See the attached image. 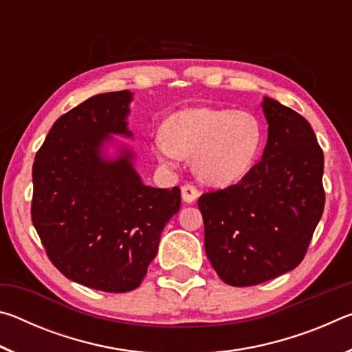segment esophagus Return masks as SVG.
Segmentation results:
<instances>
[{
  "instance_id": "obj_1",
  "label": "esophagus",
  "mask_w": 352,
  "mask_h": 352,
  "mask_svg": "<svg viewBox=\"0 0 352 352\" xmlns=\"http://www.w3.org/2000/svg\"><path fill=\"white\" fill-rule=\"evenodd\" d=\"M199 189L192 186V184H184V186H182V197L186 204H192L199 197Z\"/></svg>"
}]
</instances>
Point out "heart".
<instances>
[{"mask_svg":"<svg viewBox=\"0 0 352 352\" xmlns=\"http://www.w3.org/2000/svg\"><path fill=\"white\" fill-rule=\"evenodd\" d=\"M264 126L252 111L194 107L172 115L166 132L153 136V152L166 166L192 155L194 170L212 186H230L247 177L264 147Z\"/></svg>","mask_w":352,"mask_h":352,"instance_id":"1","label":"heart"}]
</instances>
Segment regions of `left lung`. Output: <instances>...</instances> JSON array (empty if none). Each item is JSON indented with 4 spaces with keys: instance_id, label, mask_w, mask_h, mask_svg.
<instances>
[{
    "instance_id": "1",
    "label": "left lung",
    "mask_w": 352,
    "mask_h": 352,
    "mask_svg": "<svg viewBox=\"0 0 352 352\" xmlns=\"http://www.w3.org/2000/svg\"><path fill=\"white\" fill-rule=\"evenodd\" d=\"M269 138L237 184L201 194L205 252L223 283L247 287L305 259L324 210V155L305 118L264 98Z\"/></svg>"
}]
</instances>
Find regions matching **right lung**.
Instances as JSON below:
<instances>
[{
    "mask_svg": "<svg viewBox=\"0 0 352 352\" xmlns=\"http://www.w3.org/2000/svg\"><path fill=\"white\" fill-rule=\"evenodd\" d=\"M132 93L96 94L54 122L32 166V223L50 261L71 281L124 294L138 287L162 231L182 205L180 188H151L124 148L107 162L110 133L132 136Z\"/></svg>",
    "mask_w": 352,
    "mask_h": 352,
    "instance_id": "1",
    "label": "right lung"
}]
</instances>
